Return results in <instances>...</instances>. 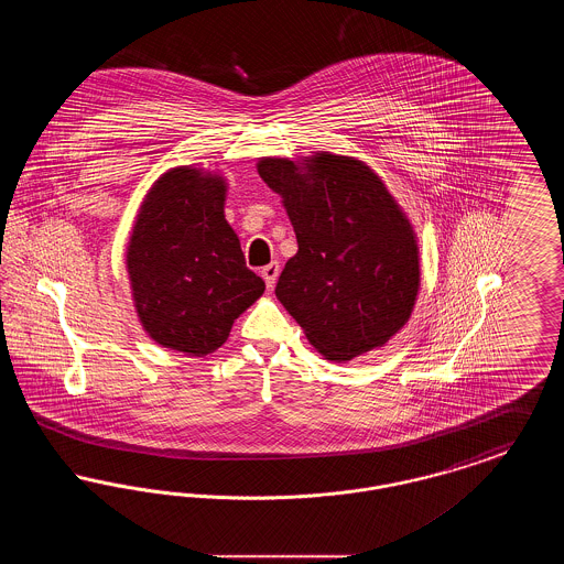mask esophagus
I'll use <instances>...</instances> for the list:
<instances>
[{"label":"esophagus","mask_w":564,"mask_h":564,"mask_svg":"<svg viewBox=\"0 0 564 564\" xmlns=\"http://www.w3.org/2000/svg\"><path fill=\"white\" fill-rule=\"evenodd\" d=\"M279 272H281V269H279V264H276V262H270L269 267H264V269H262V279L267 281V288H269V290L274 288Z\"/></svg>","instance_id":"esophagus-1"}]
</instances>
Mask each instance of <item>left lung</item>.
Returning <instances> with one entry per match:
<instances>
[{"mask_svg":"<svg viewBox=\"0 0 564 564\" xmlns=\"http://www.w3.org/2000/svg\"><path fill=\"white\" fill-rule=\"evenodd\" d=\"M297 239L274 294L329 361L384 347L421 290L416 232L366 162L332 152L258 161Z\"/></svg>","mask_w":564,"mask_h":564,"instance_id":"left-lung-1","label":"left lung"}]
</instances>
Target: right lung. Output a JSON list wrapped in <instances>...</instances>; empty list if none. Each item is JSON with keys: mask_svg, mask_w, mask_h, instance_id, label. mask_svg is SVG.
I'll list each match as a JSON object with an SVG mask.
<instances>
[{"mask_svg": "<svg viewBox=\"0 0 564 564\" xmlns=\"http://www.w3.org/2000/svg\"><path fill=\"white\" fill-rule=\"evenodd\" d=\"M219 173L175 166L148 189L127 247L134 311L164 349L205 357L219 349L264 281L245 267L226 221Z\"/></svg>", "mask_w": 564, "mask_h": 564, "instance_id": "add662e5", "label": "right lung"}]
</instances>
